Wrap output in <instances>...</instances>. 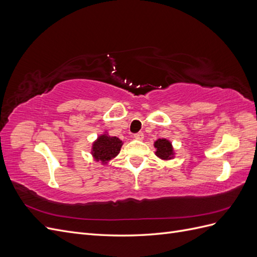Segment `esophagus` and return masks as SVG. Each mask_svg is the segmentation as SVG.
I'll return each mask as SVG.
<instances>
[{
  "mask_svg": "<svg viewBox=\"0 0 257 257\" xmlns=\"http://www.w3.org/2000/svg\"><path fill=\"white\" fill-rule=\"evenodd\" d=\"M134 138L137 139V141H143V139L145 138V135H144V133H142V132H139V133L134 135Z\"/></svg>",
  "mask_w": 257,
  "mask_h": 257,
  "instance_id": "34e87169",
  "label": "esophagus"
}]
</instances>
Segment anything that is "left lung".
<instances>
[{"mask_svg":"<svg viewBox=\"0 0 257 257\" xmlns=\"http://www.w3.org/2000/svg\"><path fill=\"white\" fill-rule=\"evenodd\" d=\"M155 148V155L163 161H169L175 158V150L172 142L166 138H159L153 144Z\"/></svg>","mask_w":257,"mask_h":257,"instance_id":"left-lung-1","label":"left lung"}]
</instances>
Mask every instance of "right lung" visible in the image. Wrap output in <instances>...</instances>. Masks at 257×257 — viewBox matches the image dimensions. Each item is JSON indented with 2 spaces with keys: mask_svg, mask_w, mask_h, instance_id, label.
Segmentation results:
<instances>
[{
  "mask_svg": "<svg viewBox=\"0 0 257 257\" xmlns=\"http://www.w3.org/2000/svg\"><path fill=\"white\" fill-rule=\"evenodd\" d=\"M123 143L115 136H110L105 131L103 134L97 136L92 144L91 155L94 161L100 162L102 165H106L108 162L113 160L120 153Z\"/></svg>",
  "mask_w": 257,
  "mask_h": 257,
  "instance_id": "right-lung-1",
  "label": "right lung"
}]
</instances>
